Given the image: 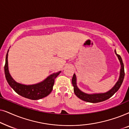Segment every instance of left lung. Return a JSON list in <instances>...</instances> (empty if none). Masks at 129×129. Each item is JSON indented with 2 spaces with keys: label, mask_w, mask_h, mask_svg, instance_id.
I'll use <instances>...</instances> for the list:
<instances>
[{
  "label": "left lung",
  "mask_w": 129,
  "mask_h": 129,
  "mask_svg": "<svg viewBox=\"0 0 129 129\" xmlns=\"http://www.w3.org/2000/svg\"><path fill=\"white\" fill-rule=\"evenodd\" d=\"M114 52L117 56L118 57L120 62L121 64V69H120V75L119 79L116 83L115 86L112 88L110 90L107 91L106 93H99V94H86L82 92L80 90L78 89L77 86L76 85V77L75 74H74L72 77V84H73L74 87V93L76 95L77 98H79L80 99L83 100V101L89 102V103H99V102H103L106 100L109 99L118 90L120 87V86L122 84L123 79H124V64H123L122 59H121V56L119 54H117L116 53V50H114Z\"/></svg>",
  "instance_id": "1"
}]
</instances>
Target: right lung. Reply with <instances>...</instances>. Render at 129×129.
<instances>
[{
  "label": "right lung",
  "mask_w": 129,
  "mask_h": 129,
  "mask_svg": "<svg viewBox=\"0 0 129 129\" xmlns=\"http://www.w3.org/2000/svg\"><path fill=\"white\" fill-rule=\"evenodd\" d=\"M8 51L6 56V61L5 64V74L6 80L10 87L17 94L24 98L31 100H39L48 95L52 91L53 86L54 83V80L60 73V71L53 73L49 76L43 82L33 85H24L16 82L10 76L8 70Z\"/></svg>",
  "instance_id": "obj_1"
}]
</instances>
